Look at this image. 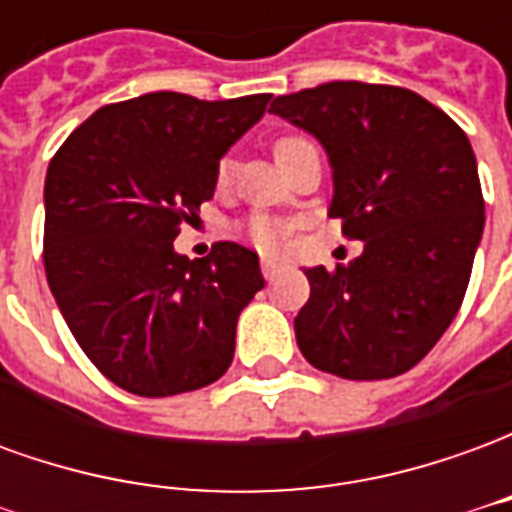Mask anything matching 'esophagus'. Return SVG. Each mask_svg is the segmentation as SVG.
<instances>
[{"instance_id": "esophagus-1", "label": "esophagus", "mask_w": 512, "mask_h": 512, "mask_svg": "<svg viewBox=\"0 0 512 512\" xmlns=\"http://www.w3.org/2000/svg\"><path fill=\"white\" fill-rule=\"evenodd\" d=\"M279 268H282V263H277V260H271V257H263V260H260V271H263V277H266V279L277 277Z\"/></svg>"}]
</instances>
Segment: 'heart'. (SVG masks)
<instances>
[{
	"mask_svg": "<svg viewBox=\"0 0 512 512\" xmlns=\"http://www.w3.org/2000/svg\"><path fill=\"white\" fill-rule=\"evenodd\" d=\"M304 145H312L307 136L301 134H285L279 136L277 142H274V153H277V161L282 158H288L290 153H296L299 147ZM233 178V161L230 158H222L219 161V167H216V186H227ZM244 235L246 241L257 249H263V252H271V249H277L282 244V227L277 222H271L266 216H252L249 222L244 224Z\"/></svg>",
	"mask_w": 512,
	"mask_h": 512,
	"instance_id": "b5f03b06",
	"label": "heart"
}]
</instances>
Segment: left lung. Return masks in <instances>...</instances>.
<instances>
[{"mask_svg": "<svg viewBox=\"0 0 512 512\" xmlns=\"http://www.w3.org/2000/svg\"><path fill=\"white\" fill-rule=\"evenodd\" d=\"M268 112L321 139L332 219L365 241L348 266L307 268L296 343L312 367L351 381L395 378L425 359L461 310L485 224L463 128L395 84L326 82Z\"/></svg>", "mask_w": 512, "mask_h": 512, "instance_id": "left-lung-1", "label": "left lung"}]
</instances>
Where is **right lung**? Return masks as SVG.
<instances>
[{
  "label": "right lung",
  "instance_id": "1",
  "mask_svg": "<svg viewBox=\"0 0 512 512\" xmlns=\"http://www.w3.org/2000/svg\"><path fill=\"white\" fill-rule=\"evenodd\" d=\"M268 101L139 95L101 106L51 158L49 288L87 359L131 395L202 389L233 362L238 315L266 285L257 252L219 241L189 260L172 241L211 200L219 158Z\"/></svg>",
  "mask_w": 512,
  "mask_h": 512
}]
</instances>
